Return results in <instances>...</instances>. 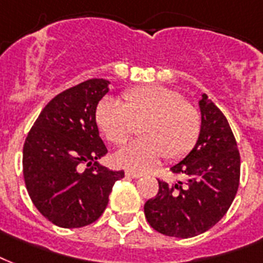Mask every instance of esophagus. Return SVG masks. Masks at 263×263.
<instances>
[{
	"instance_id": "1",
	"label": "esophagus",
	"mask_w": 263,
	"mask_h": 263,
	"mask_svg": "<svg viewBox=\"0 0 263 263\" xmlns=\"http://www.w3.org/2000/svg\"><path fill=\"white\" fill-rule=\"evenodd\" d=\"M126 177H130V178H140V177H142V174L141 173L130 172V170H127V172H126Z\"/></svg>"
}]
</instances>
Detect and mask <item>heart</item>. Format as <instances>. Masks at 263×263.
<instances>
[{"mask_svg": "<svg viewBox=\"0 0 263 263\" xmlns=\"http://www.w3.org/2000/svg\"><path fill=\"white\" fill-rule=\"evenodd\" d=\"M123 104L101 100L96 123L114 145H123L140 126L141 140L123 146L114 156L118 166L146 172L162 156L178 160L189 154L200 136L201 117L196 107L177 90L158 85L138 86L122 95Z\"/></svg>", "mask_w": 263, "mask_h": 263, "instance_id": "obj_1", "label": "heart"}]
</instances>
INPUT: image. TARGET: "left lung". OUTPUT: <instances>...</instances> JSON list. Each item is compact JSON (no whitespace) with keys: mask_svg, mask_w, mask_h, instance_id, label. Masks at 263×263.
Wrapping results in <instances>:
<instances>
[{"mask_svg":"<svg viewBox=\"0 0 263 263\" xmlns=\"http://www.w3.org/2000/svg\"><path fill=\"white\" fill-rule=\"evenodd\" d=\"M200 136L184 159L173 164L185 182L159 181L144 205L146 221L162 235L188 239L213 228L231 207L240 180V155L227 118L207 95L199 100Z\"/></svg>","mask_w":263,"mask_h":263,"instance_id":"1","label":"left lung"}]
</instances>
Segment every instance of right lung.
Wrapping results in <instances>:
<instances>
[{"instance_id": "1", "label": "right lung", "mask_w": 263, "mask_h": 263, "mask_svg": "<svg viewBox=\"0 0 263 263\" xmlns=\"http://www.w3.org/2000/svg\"><path fill=\"white\" fill-rule=\"evenodd\" d=\"M108 91L107 79H89L62 91L41 111L24 142L28 195L41 214L60 228H82L99 219L114 184L125 177L99 162L108 151L95 112Z\"/></svg>"}]
</instances>
